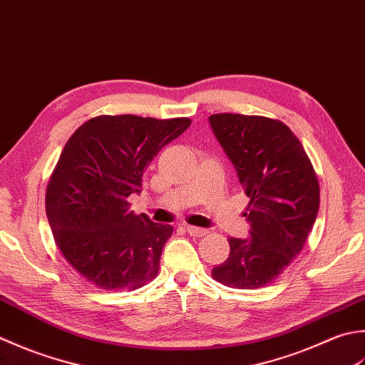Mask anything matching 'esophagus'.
Masks as SVG:
<instances>
[{
  "label": "esophagus",
  "instance_id": "34e87169",
  "mask_svg": "<svg viewBox=\"0 0 365 365\" xmlns=\"http://www.w3.org/2000/svg\"><path fill=\"white\" fill-rule=\"evenodd\" d=\"M185 232H187L190 236H205L207 233V230L200 228V227H193V225H185Z\"/></svg>",
  "mask_w": 365,
  "mask_h": 365
}]
</instances>
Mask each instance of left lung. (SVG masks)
Wrapping results in <instances>:
<instances>
[{
  "mask_svg": "<svg viewBox=\"0 0 365 365\" xmlns=\"http://www.w3.org/2000/svg\"><path fill=\"white\" fill-rule=\"evenodd\" d=\"M210 124L250 198L249 240L228 237L230 255L211 274L232 288H262L301 254L318 214V178L301 141L279 120L217 113Z\"/></svg>",
  "mask_w": 365,
  "mask_h": 365,
  "instance_id": "1",
  "label": "left lung"
}]
</instances>
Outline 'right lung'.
Here are the masks:
<instances>
[{
    "label": "right lung",
    "instance_id": "add662e5",
    "mask_svg": "<svg viewBox=\"0 0 365 365\" xmlns=\"http://www.w3.org/2000/svg\"><path fill=\"white\" fill-rule=\"evenodd\" d=\"M189 125V118L102 115L68 140L47 185L46 211L63 257L93 285L130 292L158 276L173 227L137 215L128 197L141 192L151 160Z\"/></svg>",
    "mask_w": 365,
    "mask_h": 365
}]
</instances>
